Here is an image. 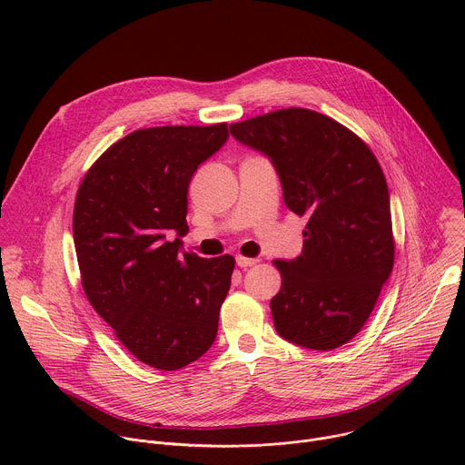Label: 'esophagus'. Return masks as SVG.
<instances>
[{
	"label": "esophagus",
	"instance_id": "obj_1",
	"mask_svg": "<svg viewBox=\"0 0 465 465\" xmlns=\"http://www.w3.org/2000/svg\"><path fill=\"white\" fill-rule=\"evenodd\" d=\"M255 262H257V259H252V257H242V255H239V257H237V267H241V269L253 267Z\"/></svg>",
	"mask_w": 465,
	"mask_h": 465
}]
</instances>
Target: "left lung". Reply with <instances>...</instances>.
Returning <instances> with one entry per match:
<instances>
[{
	"instance_id": "obj_1",
	"label": "left lung",
	"mask_w": 465,
	"mask_h": 465,
	"mask_svg": "<svg viewBox=\"0 0 465 465\" xmlns=\"http://www.w3.org/2000/svg\"><path fill=\"white\" fill-rule=\"evenodd\" d=\"M230 132L272 160L287 208L309 217L302 255L274 259L276 331L320 351L350 342L393 269L390 196L375 154L355 132L307 108L255 115Z\"/></svg>"
}]
</instances>
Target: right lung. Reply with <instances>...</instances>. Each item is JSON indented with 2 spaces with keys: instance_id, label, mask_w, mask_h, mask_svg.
Wrapping results in <instances>:
<instances>
[{
  "instance_id": "add662e5",
  "label": "right lung",
  "mask_w": 465,
  "mask_h": 465,
  "mask_svg": "<svg viewBox=\"0 0 465 465\" xmlns=\"http://www.w3.org/2000/svg\"><path fill=\"white\" fill-rule=\"evenodd\" d=\"M228 140V124L140 128L84 174L74 241L84 294L119 342L163 371L215 342L235 259L180 252L193 173Z\"/></svg>"
}]
</instances>
